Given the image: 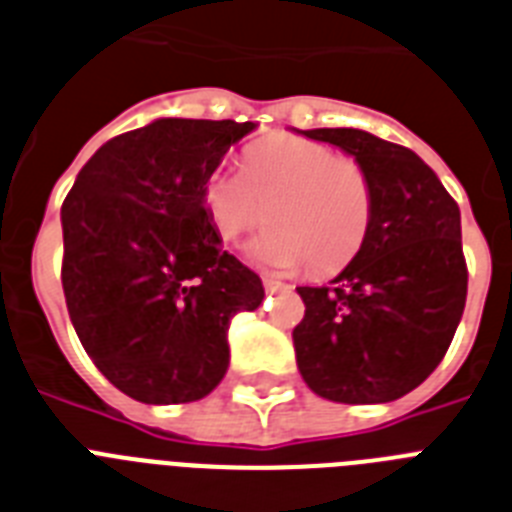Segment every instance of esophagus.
<instances>
[{"label":"esophagus","instance_id":"esophagus-1","mask_svg":"<svg viewBox=\"0 0 512 512\" xmlns=\"http://www.w3.org/2000/svg\"><path fill=\"white\" fill-rule=\"evenodd\" d=\"M263 286H265V292H268V294L286 292V289H292V286L281 284V281H276V278H270V276H263Z\"/></svg>","mask_w":512,"mask_h":512}]
</instances>
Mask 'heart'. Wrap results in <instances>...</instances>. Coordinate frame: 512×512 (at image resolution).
<instances>
[{
	"label": "heart",
	"instance_id": "1",
	"mask_svg": "<svg viewBox=\"0 0 512 512\" xmlns=\"http://www.w3.org/2000/svg\"><path fill=\"white\" fill-rule=\"evenodd\" d=\"M202 207L220 242L273 223L249 244L257 263L328 276L363 249L373 223V186L360 162L302 136H270L202 184Z\"/></svg>",
	"mask_w": 512,
	"mask_h": 512
}]
</instances>
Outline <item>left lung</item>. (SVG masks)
Wrapping results in <instances>:
<instances>
[{"instance_id":"left-lung-1","label":"left lung","mask_w":512,"mask_h":512,"mask_svg":"<svg viewBox=\"0 0 512 512\" xmlns=\"http://www.w3.org/2000/svg\"><path fill=\"white\" fill-rule=\"evenodd\" d=\"M360 162L373 186L363 249L326 286H299V373L318 397L392 402L442 363L463 318L468 268L460 207L413 149L357 128H313Z\"/></svg>"}]
</instances>
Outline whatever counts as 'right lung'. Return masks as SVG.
I'll use <instances>...</instances> for the list:
<instances>
[{
	"mask_svg": "<svg viewBox=\"0 0 512 512\" xmlns=\"http://www.w3.org/2000/svg\"><path fill=\"white\" fill-rule=\"evenodd\" d=\"M255 131L160 118L94 152L62 202V289L102 376L147 405L202 400L228 368V323L263 302L255 270L220 249L202 184Z\"/></svg>",
	"mask_w": 512,
	"mask_h": 512,
	"instance_id": "add662e5",
	"label": "right lung"
}]
</instances>
